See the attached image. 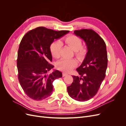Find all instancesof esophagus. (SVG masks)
Listing matches in <instances>:
<instances>
[{
    "label": "esophagus",
    "instance_id": "34e87169",
    "mask_svg": "<svg viewBox=\"0 0 126 126\" xmlns=\"http://www.w3.org/2000/svg\"><path fill=\"white\" fill-rule=\"evenodd\" d=\"M67 75H68V74L66 73V72H63V77H64V76H66Z\"/></svg>",
    "mask_w": 126,
    "mask_h": 126
}]
</instances>
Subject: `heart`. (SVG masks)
Returning a JSON list of instances; mask_svg holds the SVG:
<instances>
[{
    "label": "heart",
    "mask_w": 126,
    "mask_h": 126,
    "mask_svg": "<svg viewBox=\"0 0 126 126\" xmlns=\"http://www.w3.org/2000/svg\"><path fill=\"white\" fill-rule=\"evenodd\" d=\"M64 41L75 51L76 55L78 57L85 55L86 49L81 46L82 41L78 37L73 35H69L64 39ZM62 46V43L59 40L55 41L51 44L50 50L52 56L55 58H58L60 57V51ZM76 64L77 63L74 59H63L57 63V67L60 70L69 72L76 66Z\"/></svg>",
    "instance_id": "heart-1"
}]
</instances>
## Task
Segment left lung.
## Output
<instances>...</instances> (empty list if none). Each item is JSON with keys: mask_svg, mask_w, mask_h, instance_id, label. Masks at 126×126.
Wrapping results in <instances>:
<instances>
[{"mask_svg": "<svg viewBox=\"0 0 126 126\" xmlns=\"http://www.w3.org/2000/svg\"><path fill=\"white\" fill-rule=\"evenodd\" d=\"M75 35L85 41L86 57L76 70L79 77L72 76L74 81L67 87L68 93L74 99L87 101L97 93L106 76L108 58L104 40L92 29L74 31Z\"/></svg>", "mask_w": 126, "mask_h": 126, "instance_id": "left-lung-1", "label": "left lung"}]
</instances>
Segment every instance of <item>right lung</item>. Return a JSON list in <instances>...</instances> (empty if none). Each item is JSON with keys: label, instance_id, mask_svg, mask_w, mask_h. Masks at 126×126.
Masks as SVG:
<instances>
[{"label": "right lung", "instance_id": "1", "mask_svg": "<svg viewBox=\"0 0 126 126\" xmlns=\"http://www.w3.org/2000/svg\"><path fill=\"white\" fill-rule=\"evenodd\" d=\"M69 32L39 27L28 32L22 38L17 60L18 77L22 89L29 98L40 101L52 94L53 81L63 75L58 70L47 75L54 67L50 63L52 62L50 47L55 39Z\"/></svg>", "mask_w": 126, "mask_h": 126}]
</instances>
